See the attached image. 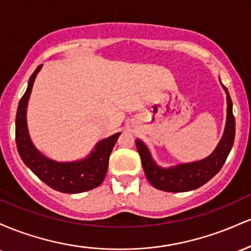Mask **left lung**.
Segmentation results:
<instances>
[{
    "instance_id": "1",
    "label": "left lung",
    "mask_w": 251,
    "mask_h": 251,
    "mask_svg": "<svg viewBox=\"0 0 251 251\" xmlns=\"http://www.w3.org/2000/svg\"><path fill=\"white\" fill-rule=\"evenodd\" d=\"M223 86V85H222ZM226 123L223 137L218 143L215 151L205 159L200 162L179 164L170 169H163L158 166L149 149L140 139L135 140L138 152H139L142 165L146 178L155 189L166 192H186L195 190L211 179L222 169L230 153L235 139V117L232 114V101L226 87Z\"/></svg>"
}]
</instances>
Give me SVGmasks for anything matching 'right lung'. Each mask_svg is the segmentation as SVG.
Here are the masks:
<instances>
[{
  "instance_id": "obj_1",
  "label": "right lung",
  "mask_w": 251,
  "mask_h": 251,
  "mask_svg": "<svg viewBox=\"0 0 251 251\" xmlns=\"http://www.w3.org/2000/svg\"><path fill=\"white\" fill-rule=\"evenodd\" d=\"M42 65L36 68L28 81V87L17 107L15 120V140L17 151L25 165L51 189L63 194H80L97 188L105 179L108 169V158L119 133L102 139L96 145L87 158L77 162L60 163L45 157L31 143L28 133L27 105L33 83Z\"/></svg>"
}]
</instances>
